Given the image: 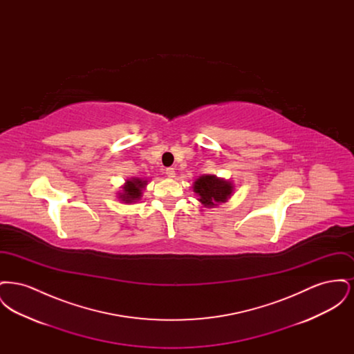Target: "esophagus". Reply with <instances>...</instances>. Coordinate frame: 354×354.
<instances>
[{
    "instance_id": "esophagus-1",
    "label": "esophagus",
    "mask_w": 354,
    "mask_h": 354,
    "mask_svg": "<svg viewBox=\"0 0 354 354\" xmlns=\"http://www.w3.org/2000/svg\"><path fill=\"white\" fill-rule=\"evenodd\" d=\"M166 174H167L169 178H174L175 176V169H172V167H169V169H166Z\"/></svg>"
}]
</instances>
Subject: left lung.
I'll list each match as a JSON object with an SVG mask.
<instances>
[{
    "mask_svg": "<svg viewBox=\"0 0 354 354\" xmlns=\"http://www.w3.org/2000/svg\"><path fill=\"white\" fill-rule=\"evenodd\" d=\"M232 189L234 187L230 182L218 179L215 175L201 176L194 185V192L199 195V202L204 207H214L216 203L227 202Z\"/></svg>",
    "mask_w": 354,
    "mask_h": 354,
    "instance_id": "left-lung-1",
    "label": "left lung"
}]
</instances>
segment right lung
Here are the masks:
<instances>
[{
	"mask_svg": "<svg viewBox=\"0 0 354 354\" xmlns=\"http://www.w3.org/2000/svg\"><path fill=\"white\" fill-rule=\"evenodd\" d=\"M146 180L142 179H133L126 182L123 187V192L119 195V198L124 203L136 202L142 196V188H145Z\"/></svg>",
	"mask_w": 354,
	"mask_h": 354,
	"instance_id": "1",
	"label": "right lung"
}]
</instances>
